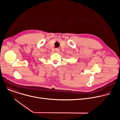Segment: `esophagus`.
<instances>
[{
    "label": "esophagus",
    "instance_id": "34e87169",
    "mask_svg": "<svg viewBox=\"0 0 120 120\" xmlns=\"http://www.w3.org/2000/svg\"><path fill=\"white\" fill-rule=\"evenodd\" d=\"M56 53H59V52H60V49H59V48H56Z\"/></svg>",
    "mask_w": 120,
    "mask_h": 120
}]
</instances>
